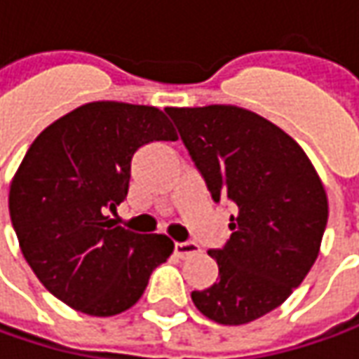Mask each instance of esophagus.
Instances as JSON below:
<instances>
[{
    "mask_svg": "<svg viewBox=\"0 0 359 359\" xmlns=\"http://www.w3.org/2000/svg\"><path fill=\"white\" fill-rule=\"evenodd\" d=\"M201 252V246L196 242H175V254L180 258H187L191 254Z\"/></svg>",
    "mask_w": 359,
    "mask_h": 359,
    "instance_id": "1",
    "label": "esophagus"
}]
</instances>
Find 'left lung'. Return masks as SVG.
<instances>
[{
  "mask_svg": "<svg viewBox=\"0 0 359 359\" xmlns=\"http://www.w3.org/2000/svg\"><path fill=\"white\" fill-rule=\"evenodd\" d=\"M212 201H230V241L208 250L218 280L191 294L206 318L241 326L278 308L314 266L327 196L288 133L234 105L167 107Z\"/></svg>",
  "mask_w": 359,
  "mask_h": 359,
  "instance_id": "8db88e82",
  "label": "left lung"
}]
</instances>
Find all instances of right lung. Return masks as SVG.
Returning <instances> with one entry per match:
<instances>
[{
  "instance_id": "add662e5",
  "label": "right lung",
  "mask_w": 359,
  "mask_h": 359,
  "mask_svg": "<svg viewBox=\"0 0 359 359\" xmlns=\"http://www.w3.org/2000/svg\"><path fill=\"white\" fill-rule=\"evenodd\" d=\"M153 141H177L161 109L87 103L39 133L11 180L9 217L21 252L73 310L97 318L129 310L172 254L165 234H137L109 217L129 192L133 156Z\"/></svg>"
}]
</instances>
